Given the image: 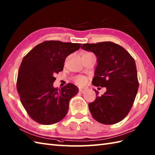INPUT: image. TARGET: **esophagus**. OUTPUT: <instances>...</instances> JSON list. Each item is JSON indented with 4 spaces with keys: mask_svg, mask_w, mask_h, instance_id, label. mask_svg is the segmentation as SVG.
Wrapping results in <instances>:
<instances>
[{
    "mask_svg": "<svg viewBox=\"0 0 155 155\" xmlns=\"http://www.w3.org/2000/svg\"><path fill=\"white\" fill-rule=\"evenodd\" d=\"M78 89H79V92L81 93H84L85 92L87 91V88H85V87H79L78 88Z\"/></svg>",
    "mask_w": 155,
    "mask_h": 155,
    "instance_id": "34e87169",
    "label": "esophagus"
}]
</instances>
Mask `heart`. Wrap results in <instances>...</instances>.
I'll return each mask as SVG.
<instances>
[{
    "label": "heart",
    "mask_w": 155,
    "mask_h": 155,
    "mask_svg": "<svg viewBox=\"0 0 155 155\" xmlns=\"http://www.w3.org/2000/svg\"><path fill=\"white\" fill-rule=\"evenodd\" d=\"M75 82L78 84L83 85L86 83L87 78L85 77H83V76H78V77H76Z\"/></svg>",
    "instance_id": "heart-1"
}]
</instances>
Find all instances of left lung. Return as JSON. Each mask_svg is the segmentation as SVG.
<instances>
[{"instance_id": "8db88e82", "label": "left lung", "mask_w": 155, "mask_h": 155, "mask_svg": "<svg viewBox=\"0 0 155 155\" xmlns=\"http://www.w3.org/2000/svg\"><path fill=\"white\" fill-rule=\"evenodd\" d=\"M81 48L93 52L97 65L92 83L107 91L88 104L92 116L104 124H113L127 117L139 88L135 61L121 46L112 42L83 44Z\"/></svg>"}]
</instances>
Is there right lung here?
<instances>
[{
    "label": "right lung",
    "mask_w": 155,
    "mask_h": 155,
    "mask_svg": "<svg viewBox=\"0 0 155 155\" xmlns=\"http://www.w3.org/2000/svg\"><path fill=\"white\" fill-rule=\"evenodd\" d=\"M80 47L79 43L45 41L23 58L16 88L22 106L35 121L52 124L67 114L69 101L78 88L71 83L54 88V75L63 70L66 58Z\"/></svg>",
    "instance_id": "add662e5"
}]
</instances>
